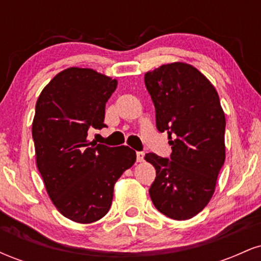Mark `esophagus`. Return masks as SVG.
<instances>
[{
    "label": "esophagus",
    "instance_id": "1",
    "mask_svg": "<svg viewBox=\"0 0 261 261\" xmlns=\"http://www.w3.org/2000/svg\"><path fill=\"white\" fill-rule=\"evenodd\" d=\"M143 157H145V153H143V152H137L136 153L137 162H143Z\"/></svg>",
    "mask_w": 261,
    "mask_h": 261
}]
</instances>
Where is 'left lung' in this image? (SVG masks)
I'll list each match as a JSON object with an SVG mask.
<instances>
[{
    "mask_svg": "<svg viewBox=\"0 0 261 261\" xmlns=\"http://www.w3.org/2000/svg\"><path fill=\"white\" fill-rule=\"evenodd\" d=\"M155 108V125L168 133L170 160L147 153L155 168L149 196L161 214L189 220L205 208L226 160V118L212 83L185 62L162 65L145 74Z\"/></svg>",
    "mask_w": 261,
    "mask_h": 261,
    "instance_id": "obj_1",
    "label": "left lung"
}]
</instances>
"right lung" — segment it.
<instances>
[{
	"label": "right lung",
	"instance_id": "1",
	"mask_svg": "<svg viewBox=\"0 0 261 261\" xmlns=\"http://www.w3.org/2000/svg\"><path fill=\"white\" fill-rule=\"evenodd\" d=\"M118 81L92 68L70 67L44 87L35 104L32 135L37 167L58 211L92 223L109 211L114 185L136 161L127 146L89 142V128L106 126V103Z\"/></svg>",
	"mask_w": 261,
	"mask_h": 261
}]
</instances>
